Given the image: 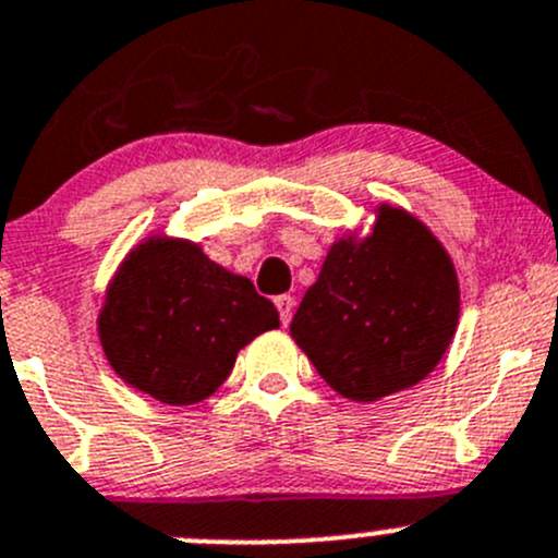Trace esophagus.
<instances>
[{"label": "esophagus", "instance_id": "esophagus-1", "mask_svg": "<svg viewBox=\"0 0 558 558\" xmlns=\"http://www.w3.org/2000/svg\"><path fill=\"white\" fill-rule=\"evenodd\" d=\"M275 305H278V313H280V324L289 326L291 324V315H294V296L289 294H280L278 300H275Z\"/></svg>", "mask_w": 558, "mask_h": 558}]
</instances>
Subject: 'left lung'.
Here are the masks:
<instances>
[{"label": "left lung", "instance_id": "8db88e82", "mask_svg": "<svg viewBox=\"0 0 558 558\" xmlns=\"http://www.w3.org/2000/svg\"><path fill=\"white\" fill-rule=\"evenodd\" d=\"M459 320L456 269L435 234L384 205L369 238L331 245L291 320L320 378L356 402L424 380Z\"/></svg>", "mask_w": 558, "mask_h": 558}]
</instances>
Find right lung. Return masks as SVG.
I'll return each mask as SVG.
<instances>
[{
    "instance_id": "add662e5",
    "label": "right lung",
    "mask_w": 558,
    "mask_h": 558,
    "mask_svg": "<svg viewBox=\"0 0 558 558\" xmlns=\"http://www.w3.org/2000/svg\"><path fill=\"white\" fill-rule=\"evenodd\" d=\"M278 311L243 275L183 240L154 238L118 269L99 340L129 386L167 404H194L229 378L240 348L278 329Z\"/></svg>"
}]
</instances>
